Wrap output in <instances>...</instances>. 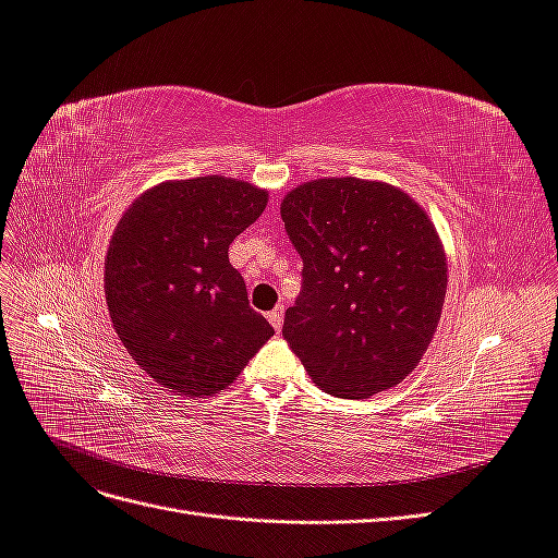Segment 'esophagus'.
I'll return each mask as SVG.
<instances>
[{
    "label": "esophagus",
    "mask_w": 558,
    "mask_h": 558,
    "mask_svg": "<svg viewBox=\"0 0 558 558\" xmlns=\"http://www.w3.org/2000/svg\"><path fill=\"white\" fill-rule=\"evenodd\" d=\"M267 320L272 324V328L279 332L281 330V324H283V307H275L272 312H267Z\"/></svg>",
    "instance_id": "obj_1"
}]
</instances>
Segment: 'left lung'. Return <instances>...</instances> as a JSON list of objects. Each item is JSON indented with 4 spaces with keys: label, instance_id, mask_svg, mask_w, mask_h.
<instances>
[{
    "label": "left lung",
    "instance_id": "8db88e82",
    "mask_svg": "<svg viewBox=\"0 0 558 558\" xmlns=\"http://www.w3.org/2000/svg\"><path fill=\"white\" fill-rule=\"evenodd\" d=\"M302 258V289L283 340L324 391L369 398L424 359L447 293L440 238L393 185L320 179L281 202Z\"/></svg>",
    "mask_w": 558,
    "mask_h": 558
}]
</instances>
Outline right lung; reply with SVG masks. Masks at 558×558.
<instances>
[{"label": "right lung", "mask_w": 558, "mask_h": 558, "mask_svg": "<svg viewBox=\"0 0 558 558\" xmlns=\"http://www.w3.org/2000/svg\"><path fill=\"white\" fill-rule=\"evenodd\" d=\"M265 202V191L226 177L170 181L134 202L113 232L111 324L132 361L179 396L223 391L275 335L228 260Z\"/></svg>", "instance_id": "1"}]
</instances>
